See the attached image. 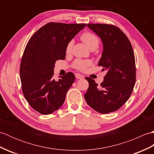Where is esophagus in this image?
<instances>
[{
	"label": "esophagus",
	"instance_id": "1",
	"mask_svg": "<svg viewBox=\"0 0 154 154\" xmlns=\"http://www.w3.org/2000/svg\"><path fill=\"white\" fill-rule=\"evenodd\" d=\"M75 77H76L77 79H83V75H81L79 73H75Z\"/></svg>",
	"mask_w": 154,
	"mask_h": 154
}]
</instances>
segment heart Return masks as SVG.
I'll list each match as a JSON object with an SVG mask.
<instances>
[{"label": "heart", "mask_w": 154, "mask_h": 154, "mask_svg": "<svg viewBox=\"0 0 154 154\" xmlns=\"http://www.w3.org/2000/svg\"><path fill=\"white\" fill-rule=\"evenodd\" d=\"M81 40H82L85 44L89 49L95 48H97L99 46V40L95 34H94L91 32H85L81 35ZM72 50V42H69L68 44L65 49V52L66 54H70ZM91 65V61L90 60H81V59H77L75 60L73 63V67L79 71H84L86 69L87 67L90 66Z\"/></svg>", "instance_id": "heart-1"}]
</instances>
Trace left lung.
Instances as JSON below:
<instances>
[{"label":"left lung","instance_id":"obj_1","mask_svg":"<svg viewBox=\"0 0 154 154\" xmlns=\"http://www.w3.org/2000/svg\"><path fill=\"white\" fill-rule=\"evenodd\" d=\"M99 35L104 50L98 65L106 71L100 85L85 77L89 88L84 98L97 112L107 114L122 107L128 100L136 83V63L133 48L125 34L116 26L88 24Z\"/></svg>","mask_w":154,"mask_h":154}]
</instances>
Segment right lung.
I'll use <instances>...</instances> for the list:
<instances>
[{"label": "right lung", "instance_id": "right-lung-1", "mask_svg": "<svg viewBox=\"0 0 154 154\" xmlns=\"http://www.w3.org/2000/svg\"><path fill=\"white\" fill-rule=\"evenodd\" d=\"M85 26V24L50 22L29 40L20 66L22 90L31 107L40 114H51L63 105L75 76L68 72L55 81L54 65L57 60H65L67 45Z\"/></svg>", "mask_w": 154, "mask_h": 154}]
</instances>
